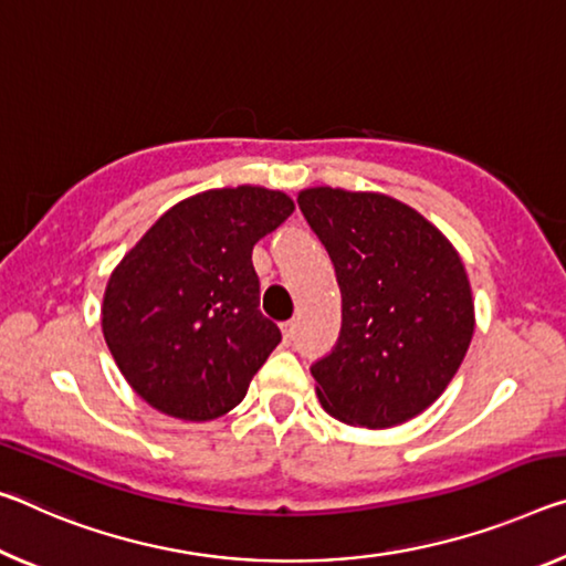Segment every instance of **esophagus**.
<instances>
[{
  "label": "esophagus",
  "instance_id": "34e87169",
  "mask_svg": "<svg viewBox=\"0 0 566 566\" xmlns=\"http://www.w3.org/2000/svg\"><path fill=\"white\" fill-rule=\"evenodd\" d=\"M294 327H297V325H294V322H284V325H282L284 343H292V339H294Z\"/></svg>",
  "mask_w": 566,
  "mask_h": 566
}]
</instances>
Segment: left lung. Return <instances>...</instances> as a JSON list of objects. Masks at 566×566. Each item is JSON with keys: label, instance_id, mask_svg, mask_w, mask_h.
<instances>
[{"label": "left lung", "instance_id": "obj_1", "mask_svg": "<svg viewBox=\"0 0 566 566\" xmlns=\"http://www.w3.org/2000/svg\"><path fill=\"white\" fill-rule=\"evenodd\" d=\"M297 203L343 294L337 343L310 367L322 408L363 428L406 423L438 400L471 345L459 251L390 196L319 186Z\"/></svg>", "mask_w": 566, "mask_h": 566}]
</instances>
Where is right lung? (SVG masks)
Returning <instances> with one entry per match:
<instances>
[{
    "label": "right lung",
    "mask_w": 566,
    "mask_h": 566,
    "mask_svg": "<svg viewBox=\"0 0 566 566\" xmlns=\"http://www.w3.org/2000/svg\"><path fill=\"white\" fill-rule=\"evenodd\" d=\"M292 211L282 191L213 188L168 209L115 266L103 335L148 406L213 420L244 400L282 343L280 327L259 312L251 249Z\"/></svg>",
    "instance_id": "1"
}]
</instances>
